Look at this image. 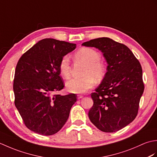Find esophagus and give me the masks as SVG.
Wrapping results in <instances>:
<instances>
[{"instance_id": "1", "label": "esophagus", "mask_w": 157, "mask_h": 157, "mask_svg": "<svg viewBox=\"0 0 157 157\" xmlns=\"http://www.w3.org/2000/svg\"><path fill=\"white\" fill-rule=\"evenodd\" d=\"M83 97H84V96H83L82 95H78V99H81V98H82Z\"/></svg>"}]
</instances>
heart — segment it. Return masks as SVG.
Masks as SVG:
<instances>
[{"mask_svg": "<svg viewBox=\"0 0 157 157\" xmlns=\"http://www.w3.org/2000/svg\"><path fill=\"white\" fill-rule=\"evenodd\" d=\"M77 60L86 64L83 72L85 75L82 78H71L66 82L65 86L67 90L72 93H84L91 89L96 81H101L105 75V67L101 62V55L96 50L90 48H83L75 53ZM59 72L63 78L67 79L70 76L69 59L65 56L61 59L59 66Z\"/></svg>", "mask_w": 157, "mask_h": 157, "instance_id": "1", "label": "heart"}]
</instances>
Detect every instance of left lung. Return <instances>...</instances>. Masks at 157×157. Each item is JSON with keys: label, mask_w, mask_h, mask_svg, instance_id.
I'll return each mask as SVG.
<instances>
[{"label": "left lung", "mask_w": 157, "mask_h": 157, "mask_svg": "<svg viewBox=\"0 0 157 157\" xmlns=\"http://www.w3.org/2000/svg\"><path fill=\"white\" fill-rule=\"evenodd\" d=\"M82 46L100 50L107 63L101 84L92 93L94 105L89 119L104 132H115L134 121L144 92L140 63L125 45L109 38H98Z\"/></svg>", "instance_id": "1"}]
</instances>
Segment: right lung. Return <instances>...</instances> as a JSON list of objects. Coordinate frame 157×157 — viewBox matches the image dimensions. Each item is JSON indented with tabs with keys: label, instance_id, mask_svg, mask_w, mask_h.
I'll use <instances>...</instances> for the list:
<instances>
[{
	"label": "right lung",
	"instance_id": "obj_1",
	"mask_svg": "<svg viewBox=\"0 0 157 157\" xmlns=\"http://www.w3.org/2000/svg\"><path fill=\"white\" fill-rule=\"evenodd\" d=\"M75 48V44L45 38L25 52L17 64L13 81L15 105L26 127L36 134L57 133L77 101L74 94L52 95L64 87L60 61Z\"/></svg>",
	"mask_w": 157,
	"mask_h": 157
}]
</instances>
